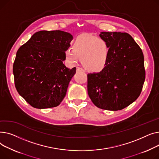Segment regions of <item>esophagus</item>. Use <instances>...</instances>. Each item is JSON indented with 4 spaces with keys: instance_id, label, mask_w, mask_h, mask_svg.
<instances>
[{
    "instance_id": "34e87169",
    "label": "esophagus",
    "mask_w": 159,
    "mask_h": 159,
    "mask_svg": "<svg viewBox=\"0 0 159 159\" xmlns=\"http://www.w3.org/2000/svg\"><path fill=\"white\" fill-rule=\"evenodd\" d=\"M76 71H77V72H80V71H83V72H84L85 70H84L82 68L78 67L76 68Z\"/></svg>"
}]
</instances>
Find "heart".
<instances>
[{
	"label": "heart",
	"instance_id": "b5f03b06",
	"mask_svg": "<svg viewBox=\"0 0 159 159\" xmlns=\"http://www.w3.org/2000/svg\"><path fill=\"white\" fill-rule=\"evenodd\" d=\"M110 50V45L106 40L83 34L76 37L72 45V49H67L65 57L72 63L81 58L82 65L87 70L96 72L105 67Z\"/></svg>",
	"mask_w": 159,
	"mask_h": 159
}]
</instances>
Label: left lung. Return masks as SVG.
<instances>
[{
	"mask_svg": "<svg viewBox=\"0 0 159 159\" xmlns=\"http://www.w3.org/2000/svg\"><path fill=\"white\" fill-rule=\"evenodd\" d=\"M111 50L101 72L87 75L88 94L97 107L117 111L134 102L141 94L145 80L144 55L126 33L101 32Z\"/></svg>",
	"mask_w": 159,
	"mask_h": 159,
	"instance_id": "8db88e82",
	"label": "left lung"
}]
</instances>
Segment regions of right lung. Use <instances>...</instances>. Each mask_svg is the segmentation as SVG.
<instances>
[{
  "mask_svg": "<svg viewBox=\"0 0 159 159\" xmlns=\"http://www.w3.org/2000/svg\"><path fill=\"white\" fill-rule=\"evenodd\" d=\"M73 39L63 31H40L18 49L13 63L17 92L31 106L42 109L58 106L66 95L76 67L63 63Z\"/></svg>",
  "mask_w": 159,
  "mask_h": 159,
  "instance_id": "right-lung-1",
  "label": "right lung"
}]
</instances>
